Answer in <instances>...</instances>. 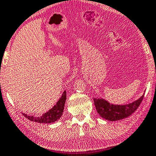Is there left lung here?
<instances>
[{
	"mask_svg": "<svg viewBox=\"0 0 156 156\" xmlns=\"http://www.w3.org/2000/svg\"><path fill=\"white\" fill-rule=\"evenodd\" d=\"M144 96V94H143L137 100L127 105L111 104L101 98H94V101L100 116L105 119L114 122L127 118L133 113L142 101Z\"/></svg>",
	"mask_w": 156,
	"mask_h": 156,
	"instance_id": "1",
	"label": "left lung"
}]
</instances>
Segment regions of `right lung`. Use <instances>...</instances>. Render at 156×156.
Here are the masks:
<instances>
[{
	"label": "right lung",
	"mask_w": 156,
	"mask_h": 156,
	"mask_svg": "<svg viewBox=\"0 0 156 156\" xmlns=\"http://www.w3.org/2000/svg\"><path fill=\"white\" fill-rule=\"evenodd\" d=\"M66 101V91L62 93V96L59 98V99L56 103V105L51 109H50L49 111H47L46 113H45L44 114H43L42 116L35 117L34 116H28L27 114L25 113H23V116L27 118L28 119H29L31 122H35L37 123H43V124H49L52 123V122H55L56 121H57L60 119V117L62 116V112L64 111V106L65 103Z\"/></svg>",
	"instance_id": "obj_1"
}]
</instances>
